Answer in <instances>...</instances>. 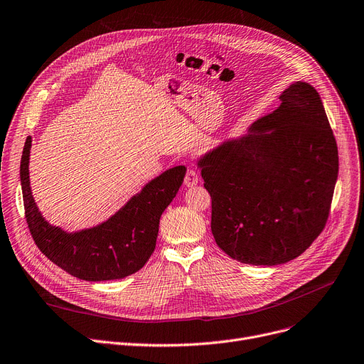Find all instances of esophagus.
<instances>
[{
	"mask_svg": "<svg viewBox=\"0 0 364 364\" xmlns=\"http://www.w3.org/2000/svg\"><path fill=\"white\" fill-rule=\"evenodd\" d=\"M199 183V176L195 169H187L186 177H184V184L186 187H193Z\"/></svg>",
	"mask_w": 364,
	"mask_h": 364,
	"instance_id": "34e87169",
	"label": "esophagus"
}]
</instances>
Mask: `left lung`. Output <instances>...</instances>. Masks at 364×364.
<instances>
[{
	"label": "left lung",
	"mask_w": 364,
	"mask_h": 364,
	"mask_svg": "<svg viewBox=\"0 0 364 364\" xmlns=\"http://www.w3.org/2000/svg\"><path fill=\"white\" fill-rule=\"evenodd\" d=\"M243 136L199 158L221 250L252 265L299 257L321 233L338 178V147L318 92L296 81Z\"/></svg>",
	"instance_id": "left-lung-1"
}]
</instances>
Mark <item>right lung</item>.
Here are the masks:
<instances>
[{
    "label": "right lung",
    "instance_id": "1",
    "mask_svg": "<svg viewBox=\"0 0 364 364\" xmlns=\"http://www.w3.org/2000/svg\"><path fill=\"white\" fill-rule=\"evenodd\" d=\"M31 146L29 136L21 161V183L26 223L40 251L81 280H114L139 272L155 251L161 215L183 184L186 166L166 169L149 181L140 193L102 224L69 233L51 225L33 200L29 181Z\"/></svg>",
    "mask_w": 364,
    "mask_h": 364
}]
</instances>
